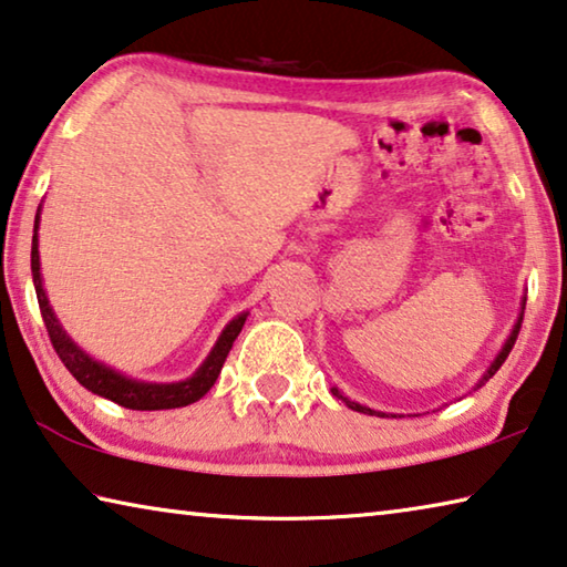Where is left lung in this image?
Instances as JSON below:
<instances>
[{
	"mask_svg": "<svg viewBox=\"0 0 567 567\" xmlns=\"http://www.w3.org/2000/svg\"><path fill=\"white\" fill-rule=\"evenodd\" d=\"M523 318H525V308H523V316H519V320H517V326H515V330H512V336H509V340H507V343H505V348H502V353L497 355V361H494V363H492V368H489V371H487V375H484V379H482V381L477 383V389H480V385H484V383H487V381L492 379V375L499 371V365L507 361L509 350H512V346H515V340H517V336H519V328H523ZM332 393H336V396H338V399H343V401H346V406H348V409H353V411H361V413H371V416H385V413H381V411H373V409H368V406H361V403H355V401H348L346 396H340V393H338V389H332Z\"/></svg>",
	"mask_w": 567,
	"mask_h": 567,
	"instance_id": "1",
	"label": "left lung"
}]
</instances>
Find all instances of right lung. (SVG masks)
Listing matches in <instances>:
<instances>
[{"label":"right lung","mask_w":567,"mask_h":567,"mask_svg":"<svg viewBox=\"0 0 567 567\" xmlns=\"http://www.w3.org/2000/svg\"><path fill=\"white\" fill-rule=\"evenodd\" d=\"M32 280H34V292H38V302H40V312L44 320V328H48L50 343L55 348V353L60 355V361L65 363V368L73 373V379L85 385L87 391L97 393L107 401L118 403L123 409H133V411H161V409H178V406H188V403L199 401L206 391L212 389L214 381L219 379L221 365L227 361L231 343H235L241 326H245L247 312L229 322L224 328L221 338L217 340V346L206 358L204 365L196 371L192 379L182 381V383H138L125 379V375L111 371L103 363H95L93 358H87L83 350H80L73 340L65 336V330L60 328V322L52 312L48 295L42 290V280H40V251H38V229H34L32 237Z\"/></svg>","instance_id":"obj_1"}]
</instances>
